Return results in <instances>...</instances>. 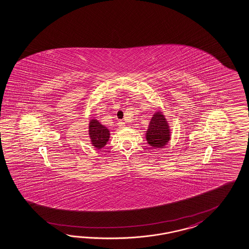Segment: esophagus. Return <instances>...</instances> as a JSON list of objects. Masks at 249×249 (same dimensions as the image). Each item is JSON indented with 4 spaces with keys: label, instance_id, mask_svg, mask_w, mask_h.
Listing matches in <instances>:
<instances>
[{
    "label": "esophagus",
    "instance_id": "obj_1",
    "mask_svg": "<svg viewBox=\"0 0 249 249\" xmlns=\"http://www.w3.org/2000/svg\"><path fill=\"white\" fill-rule=\"evenodd\" d=\"M118 126H119V128H124L126 127V125H125V122H123V121H119L118 122Z\"/></svg>",
    "mask_w": 249,
    "mask_h": 249
}]
</instances>
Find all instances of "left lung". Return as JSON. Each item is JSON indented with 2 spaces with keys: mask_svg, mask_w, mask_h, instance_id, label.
<instances>
[{
  "mask_svg": "<svg viewBox=\"0 0 249 249\" xmlns=\"http://www.w3.org/2000/svg\"><path fill=\"white\" fill-rule=\"evenodd\" d=\"M146 140L149 146L155 148L165 147L170 140V128L168 121L161 111L155 112L151 118L148 130L146 132Z\"/></svg>",
  "mask_w": 249,
  "mask_h": 249,
  "instance_id": "obj_1",
  "label": "left lung"
}]
</instances>
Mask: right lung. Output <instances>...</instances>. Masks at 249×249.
<instances>
[{
  "instance_id": "right-lung-1",
  "label": "right lung",
  "mask_w": 249,
  "mask_h": 249,
  "mask_svg": "<svg viewBox=\"0 0 249 249\" xmlns=\"http://www.w3.org/2000/svg\"><path fill=\"white\" fill-rule=\"evenodd\" d=\"M89 135L92 146L96 148L105 147L109 139V130L104 125L100 123V121L92 119L89 123Z\"/></svg>"
}]
</instances>
